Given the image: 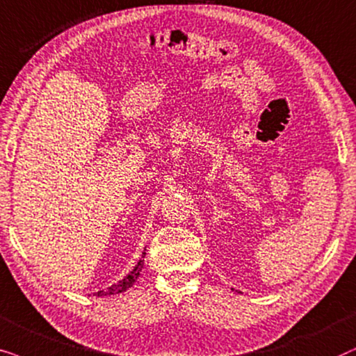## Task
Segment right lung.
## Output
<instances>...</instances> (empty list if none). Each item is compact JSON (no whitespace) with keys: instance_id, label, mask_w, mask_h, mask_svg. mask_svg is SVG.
<instances>
[{"instance_id":"right-lung-1","label":"right lung","mask_w":356,"mask_h":356,"mask_svg":"<svg viewBox=\"0 0 356 356\" xmlns=\"http://www.w3.org/2000/svg\"><path fill=\"white\" fill-rule=\"evenodd\" d=\"M145 250H146V249H145ZM145 250H143V255H141V259L138 260V262H136V265H135L134 270H131L130 273H127L125 277H123L120 282H117V283H115V285H111L108 288H106V290L97 291V293H96V296H111V295H118V293H123V291L129 290V288H130L131 285H134V283H135L136 280H138L141 268H143V264H145V255H146Z\"/></svg>"}]
</instances>
